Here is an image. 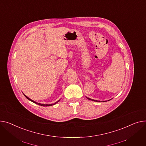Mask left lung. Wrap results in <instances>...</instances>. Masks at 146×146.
I'll list each match as a JSON object with an SVG mask.
<instances>
[{"instance_id":"1","label":"left lung","mask_w":146,"mask_h":146,"mask_svg":"<svg viewBox=\"0 0 146 146\" xmlns=\"http://www.w3.org/2000/svg\"><path fill=\"white\" fill-rule=\"evenodd\" d=\"M87 98V97H86ZM87 98V99H89V100H92V101H94V102H107V101H99V100H94V99H90V98ZM111 99H110V100H109L108 101H109V100H110Z\"/></svg>"}]
</instances>
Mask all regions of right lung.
I'll use <instances>...</instances> for the list:
<instances>
[{"label": "right lung", "mask_w": 146, "mask_h": 146, "mask_svg": "<svg viewBox=\"0 0 146 146\" xmlns=\"http://www.w3.org/2000/svg\"><path fill=\"white\" fill-rule=\"evenodd\" d=\"M24 96L26 97V98L28 99V100H31V101H32V102H33V103H36V104H38V105H40V106H53V105H54V104H56L57 103H58L59 102L60 100H59L58 101H57L55 103H53V104H42V103H37V102H36L35 101H34V100H32V99H31L30 98H29L27 96H26L25 94H24Z\"/></svg>", "instance_id": "right-lung-1"}]
</instances>
